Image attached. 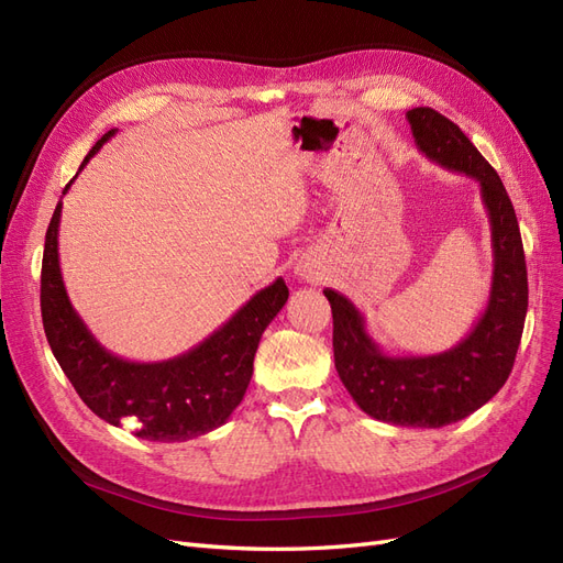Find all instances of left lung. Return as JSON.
Masks as SVG:
<instances>
[{"instance_id": "1", "label": "left lung", "mask_w": 563, "mask_h": 563, "mask_svg": "<svg viewBox=\"0 0 563 563\" xmlns=\"http://www.w3.org/2000/svg\"><path fill=\"white\" fill-rule=\"evenodd\" d=\"M418 150L430 162L474 178L490 223L493 277L472 331L439 354L391 356L366 331L364 314L333 288V356L340 380L371 418L401 428H444L498 395L515 366L528 308L521 232L505 185L457 124L432 108L406 112Z\"/></svg>"}]
</instances>
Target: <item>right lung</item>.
Instances as JSON below:
<instances>
[{"mask_svg": "<svg viewBox=\"0 0 563 563\" xmlns=\"http://www.w3.org/2000/svg\"><path fill=\"white\" fill-rule=\"evenodd\" d=\"M114 133L108 131L91 147L79 172ZM60 211L63 201L44 242L42 321L51 352L81 401L114 428L131 420L135 437L147 441H187L220 428L242 404L261 335L288 300L284 279L265 286L185 354L166 362H129L98 343L67 298L58 258Z\"/></svg>", "mask_w": 563, "mask_h": 563, "instance_id": "add662e5", "label": "right lung"}]
</instances>
